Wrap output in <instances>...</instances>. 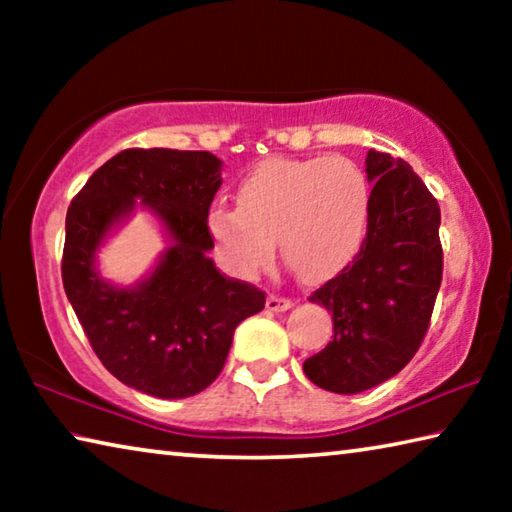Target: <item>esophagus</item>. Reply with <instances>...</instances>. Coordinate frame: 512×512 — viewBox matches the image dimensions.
I'll use <instances>...</instances> for the list:
<instances>
[{
    "instance_id": "1",
    "label": "esophagus",
    "mask_w": 512,
    "mask_h": 512,
    "mask_svg": "<svg viewBox=\"0 0 512 512\" xmlns=\"http://www.w3.org/2000/svg\"><path fill=\"white\" fill-rule=\"evenodd\" d=\"M293 307V302L289 298H280V296H268L266 298V309L268 311H287Z\"/></svg>"
}]
</instances>
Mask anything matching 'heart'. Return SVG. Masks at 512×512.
Listing matches in <instances>:
<instances>
[{"instance_id":"obj_1","label":"heart","mask_w":512,"mask_h":512,"mask_svg":"<svg viewBox=\"0 0 512 512\" xmlns=\"http://www.w3.org/2000/svg\"><path fill=\"white\" fill-rule=\"evenodd\" d=\"M370 219V187L348 158L268 160L241 183L237 207H214L207 230L239 277L282 257L305 282H323L359 253Z\"/></svg>"}]
</instances>
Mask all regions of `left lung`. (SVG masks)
Instances as JSON below:
<instances>
[{"mask_svg": "<svg viewBox=\"0 0 512 512\" xmlns=\"http://www.w3.org/2000/svg\"><path fill=\"white\" fill-rule=\"evenodd\" d=\"M366 239L350 266L311 293L332 314L334 339L305 361L316 386L363 393L395 377L418 352L443 280L440 207L400 158L370 149Z\"/></svg>", "mask_w": 512, "mask_h": 512, "instance_id": "left-lung-1", "label": "left lung"}]
</instances>
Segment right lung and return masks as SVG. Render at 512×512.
<instances>
[{"instance_id": "add662e5", "label": "right lung", "mask_w": 512, "mask_h": 512, "mask_svg": "<svg viewBox=\"0 0 512 512\" xmlns=\"http://www.w3.org/2000/svg\"><path fill=\"white\" fill-rule=\"evenodd\" d=\"M207 151L126 149L92 173L65 219L63 287L92 350L121 384L162 400L205 391L223 370L235 329L264 309V291L219 273L207 214L223 183ZM135 206L170 237L144 281L102 280L96 253Z\"/></svg>"}]
</instances>
